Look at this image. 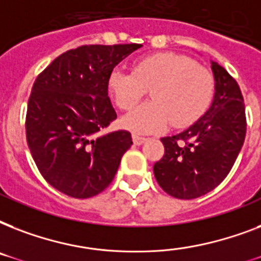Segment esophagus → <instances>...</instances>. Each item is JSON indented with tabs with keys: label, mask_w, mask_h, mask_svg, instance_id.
Returning <instances> with one entry per match:
<instances>
[{
	"label": "esophagus",
	"mask_w": 261,
	"mask_h": 261,
	"mask_svg": "<svg viewBox=\"0 0 261 261\" xmlns=\"http://www.w3.org/2000/svg\"><path fill=\"white\" fill-rule=\"evenodd\" d=\"M147 139L143 138V137H138V135H133V142H134V145H142V143L146 142Z\"/></svg>",
	"instance_id": "34e87169"
}]
</instances>
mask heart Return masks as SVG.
Segmentation results:
<instances>
[{"label": "heart", "mask_w": 261, "mask_h": 261, "mask_svg": "<svg viewBox=\"0 0 261 261\" xmlns=\"http://www.w3.org/2000/svg\"><path fill=\"white\" fill-rule=\"evenodd\" d=\"M150 89V102L120 120L123 128L145 135L164 131L169 124H194L214 97V75L188 57L163 53L134 62L130 71L114 69L107 77V92L120 110H131Z\"/></svg>", "instance_id": "1"}]
</instances>
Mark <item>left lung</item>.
Wrapping results in <instances>:
<instances>
[{
	"label": "left lung",
	"mask_w": 261,
	"mask_h": 261,
	"mask_svg": "<svg viewBox=\"0 0 261 261\" xmlns=\"http://www.w3.org/2000/svg\"><path fill=\"white\" fill-rule=\"evenodd\" d=\"M215 93L210 108L181 133L161 138L165 153L153 172L160 187L177 199H195L219 186L244 145L247 119L239 84L211 61Z\"/></svg>",
	"instance_id": "1"
}]
</instances>
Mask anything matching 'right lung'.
Instances as JSON below:
<instances>
[{"label":"right lung","instance_id":"obj_1","mask_svg":"<svg viewBox=\"0 0 261 261\" xmlns=\"http://www.w3.org/2000/svg\"><path fill=\"white\" fill-rule=\"evenodd\" d=\"M141 47L81 46L55 58L35 81L27 108V142L39 172L62 194L77 199L100 194L133 145L128 131L97 134L116 119L107 77Z\"/></svg>","mask_w":261,"mask_h":261}]
</instances>
